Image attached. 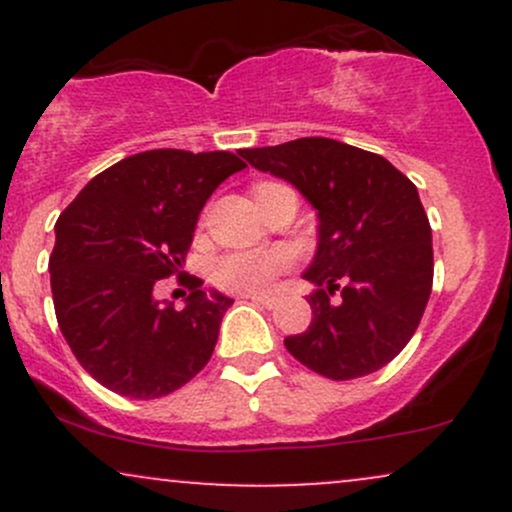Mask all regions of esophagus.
<instances>
[{"label":"esophagus","instance_id":"1","mask_svg":"<svg viewBox=\"0 0 512 512\" xmlns=\"http://www.w3.org/2000/svg\"><path fill=\"white\" fill-rule=\"evenodd\" d=\"M243 298H248V301L257 303V305H264V308H274V305H276V298H272V296H260V293H245Z\"/></svg>","mask_w":512,"mask_h":512}]
</instances>
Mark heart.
Masks as SVG:
<instances>
[{
	"instance_id": "heart-1",
	"label": "heart",
	"mask_w": 512,
	"mask_h": 512,
	"mask_svg": "<svg viewBox=\"0 0 512 512\" xmlns=\"http://www.w3.org/2000/svg\"><path fill=\"white\" fill-rule=\"evenodd\" d=\"M289 252L286 250H248L231 252L214 264L216 286L238 293H262L274 284V279L289 267Z\"/></svg>"
}]
</instances>
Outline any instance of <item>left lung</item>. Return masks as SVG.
Listing matches in <instances>:
<instances>
[{"label": "left lung", "mask_w": 512, "mask_h": 512, "mask_svg": "<svg viewBox=\"0 0 512 512\" xmlns=\"http://www.w3.org/2000/svg\"><path fill=\"white\" fill-rule=\"evenodd\" d=\"M245 161L291 182L317 209V252L303 279L308 330L293 358L330 380L375 373L414 337L433 286L431 223L416 185L390 161L337 139L245 149Z\"/></svg>", "instance_id": "8db88e82"}]
</instances>
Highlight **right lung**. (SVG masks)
<instances>
[{"instance_id": "1", "label": "right lung", "mask_w": 512, "mask_h": 512, "mask_svg": "<svg viewBox=\"0 0 512 512\" xmlns=\"http://www.w3.org/2000/svg\"><path fill=\"white\" fill-rule=\"evenodd\" d=\"M243 168L231 151H142L98 173L60 214L50 255L57 325L103 387L156 399L209 363L231 298L190 276L175 310L154 286L180 276L199 211Z\"/></svg>"}]
</instances>
